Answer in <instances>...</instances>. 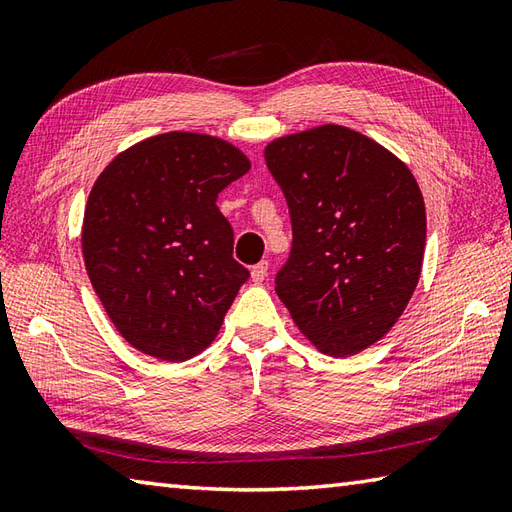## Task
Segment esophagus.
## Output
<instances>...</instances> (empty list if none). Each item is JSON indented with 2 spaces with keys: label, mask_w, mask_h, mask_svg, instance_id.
<instances>
[{
  "label": "esophagus",
  "mask_w": 512,
  "mask_h": 512,
  "mask_svg": "<svg viewBox=\"0 0 512 512\" xmlns=\"http://www.w3.org/2000/svg\"><path fill=\"white\" fill-rule=\"evenodd\" d=\"M268 277V262H259L250 270V279L255 281V284H262V281Z\"/></svg>",
  "instance_id": "obj_1"
}]
</instances>
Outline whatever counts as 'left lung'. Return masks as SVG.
<instances>
[{
	"label": "left lung",
	"instance_id": "left-lung-1",
	"mask_svg": "<svg viewBox=\"0 0 512 512\" xmlns=\"http://www.w3.org/2000/svg\"><path fill=\"white\" fill-rule=\"evenodd\" d=\"M292 224L275 290L303 336L330 356L374 345L418 286L427 215L416 178L372 138L321 125L264 151Z\"/></svg>",
	"mask_w": 512,
	"mask_h": 512
}]
</instances>
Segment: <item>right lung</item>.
Here are the masks:
<instances>
[{"mask_svg": "<svg viewBox=\"0 0 512 512\" xmlns=\"http://www.w3.org/2000/svg\"><path fill=\"white\" fill-rule=\"evenodd\" d=\"M250 169L220 138L169 132L116 156L94 182L83 257L107 317L136 350L180 363L209 347L250 277L217 195Z\"/></svg>", "mask_w": 512, "mask_h": 512, "instance_id": "1", "label": "right lung"}]
</instances>
